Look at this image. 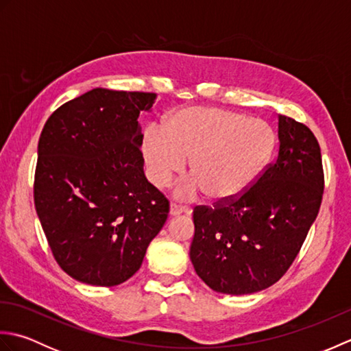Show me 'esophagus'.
<instances>
[{"instance_id":"obj_1","label":"esophagus","mask_w":351,"mask_h":351,"mask_svg":"<svg viewBox=\"0 0 351 351\" xmlns=\"http://www.w3.org/2000/svg\"><path fill=\"white\" fill-rule=\"evenodd\" d=\"M191 210L189 206H182V205H178V204H171L170 205V215L171 217H176V215H181V214H190Z\"/></svg>"}]
</instances>
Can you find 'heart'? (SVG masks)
Here are the masks:
<instances>
[{
    "label": "heart",
    "instance_id": "obj_1",
    "mask_svg": "<svg viewBox=\"0 0 351 351\" xmlns=\"http://www.w3.org/2000/svg\"><path fill=\"white\" fill-rule=\"evenodd\" d=\"M276 146V131L263 119L199 106L175 111L162 130L147 128L141 152L156 187H166L190 160L193 180L181 184L176 195L191 197L205 191L213 202H229L263 176Z\"/></svg>",
    "mask_w": 351,
    "mask_h": 351
}]
</instances>
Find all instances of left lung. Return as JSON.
Returning a JSON list of instances; mask_svg holds the SVG:
<instances>
[{
  "instance_id": "left-lung-1",
  "label": "left lung",
  "mask_w": 351,
  "mask_h": 351,
  "mask_svg": "<svg viewBox=\"0 0 351 351\" xmlns=\"http://www.w3.org/2000/svg\"><path fill=\"white\" fill-rule=\"evenodd\" d=\"M279 154L238 199L193 211L190 259L211 289L243 295L278 282L315 221L324 190L322 152L306 125L279 114Z\"/></svg>"
}]
</instances>
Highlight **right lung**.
<instances>
[{
  "mask_svg": "<svg viewBox=\"0 0 351 351\" xmlns=\"http://www.w3.org/2000/svg\"><path fill=\"white\" fill-rule=\"evenodd\" d=\"M155 93L93 88L63 104L37 145L34 205L58 265L114 287L136 273L169 215L146 180L138 116Z\"/></svg>",
  "mask_w": 351,
  "mask_h": 351,
  "instance_id": "1",
  "label": "right lung"
}]
</instances>
